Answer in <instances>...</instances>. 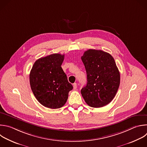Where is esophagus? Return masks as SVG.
<instances>
[{"instance_id":"obj_1","label":"esophagus","mask_w":147,"mask_h":147,"mask_svg":"<svg viewBox=\"0 0 147 147\" xmlns=\"http://www.w3.org/2000/svg\"><path fill=\"white\" fill-rule=\"evenodd\" d=\"M77 88V84L76 83H74L73 84V88L74 89H76Z\"/></svg>"}]
</instances>
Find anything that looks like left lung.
Segmentation results:
<instances>
[{"instance_id": "obj_1", "label": "left lung", "mask_w": 147, "mask_h": 147, "mask_svg": "<svg viewBox=\"0 0 147 147\" xmlns=\"http://www.w3.org/2000/svg\"><path fill=\"white\" fill-rule=\"evenodd\" d=\"M81 60L87 74V84L81 90L86 104L99 108L110 103L118 91L120 73L113 57L102 50L89 49Z\"/></svg>"}]
</instances>
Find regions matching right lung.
Returning <instances> with one entry per match:
<instances>
[{
  "label": "right lung",
  "instance_id": "1",
  "mask_svg": "<svg viewBox=\"0 0 147 147\" xmlns=\"http://www.w3.org/2000/svg\"><path fill=\"white\" fill-rule=\"evenodd\" d=\"M64 57L65 55L54 54L41 58L34 62L30 73V85L35 97L49 109L63 106L73 89L61 67Z\"/></svg>",
  "mask_w": 147,
  "mask_h": 147
}]
</instances>
